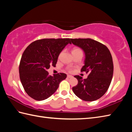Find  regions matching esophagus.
<instances>
[{"label": "esophagus", "mask_w": 132, "mask_h": 132, "mask_svg": "<svg viewBox=\"0 0 132 132\" xmlns=\"http://www.w3.org/2000/svg\"><path fill=\"white\" fill-rule=\"evenodd\" d=\"M67 77H68V78H72L73 77H72V75H68V76H67Z\"/></svg>", "instance_id": "obj_1"}]
</instances>
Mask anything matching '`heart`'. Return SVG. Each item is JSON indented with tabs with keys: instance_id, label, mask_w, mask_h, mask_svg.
Listing matches in <instances>:
<instances>
[{
	"instance_id": "heart-1",
	"label": "heart",
	"mask_w": 132,
	"mask_h": 132,
	"mask_svg": "<svg viewBox=\"0 0 132 132\" xmlns=\"http://www.w3.org/2000/svg\"><path fill=\"white\" fill-rule=\"evenodd\" d=\"M79 51H82L79 48H78V47H74L72 50V53H74V52H79ZM61 55V53L59 55V57H60Z\"/></svg>"
}]
</instances>
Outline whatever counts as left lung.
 I'll return each instance as SVG.
<instances>
[{"mask_svg": "<svg viewBox=\"0 0 132 132\" xmlns=\"http://www.w3.org/2000/svg\"><path fill=\"white\" fill-rule=\"evenodd\" d=\"M71 43L82 49L85 54V65L81 71L88 74L86 79L75 75L78 85L72 87L76 96L83 100L99 99L108 90L112 79L113 64L108 47L91 38H71Z\"/></svg>", "mask_w": 132, "mask_h": 132, "instance_id": "left-lung-1", "label": "left lung"}]
</instances>
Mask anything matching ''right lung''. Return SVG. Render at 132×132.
I'll return each instance as SVG.
<instances>
[{
    "label": "right lung",
    "mask_w": 132,
    "mask_h": 132,
    "mask_svg": "<svg viewBox=\"0 0 132 132\" xmlns=\"http://www.w3.org/2000/svg\"><path fill=\"white\" fill-rule=\"evenodd\" d=\"M70 38H45L33 42L24 50L19 65L20 78L27 94L36 100H44L53 94L67 75H49Z\"/></svg>",
    "instance_id": "right-lung-1"
}]
</instances>
